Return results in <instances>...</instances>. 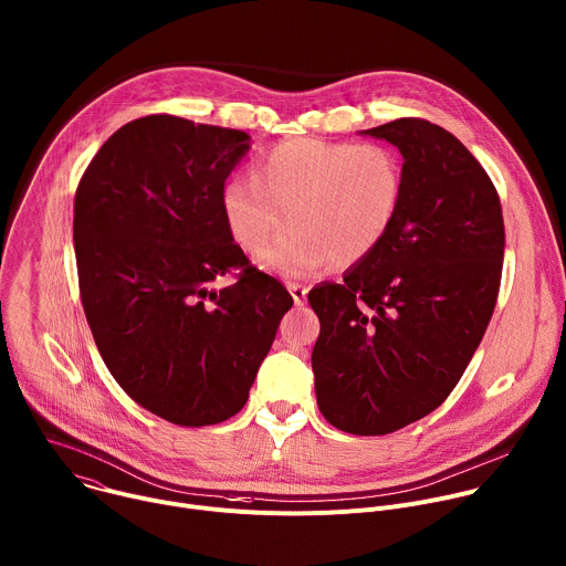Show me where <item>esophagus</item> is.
<instances>
[{
	"mask_svg": "<svg viewBox=\"0 0 566 566\" xmlns=\"http://www.w3.org/2000/svg\"><path fill=\"white\" fill-rule=\"evenodd\" d=\"M289 291H291V295H293L295 306H304L308 289H306V286H302V284H297V282H289Z\"/></svg>",
	"mask_w": 566,
	"mask_h": 566,
	"instance_id": "esophagus-1",
	"label": "esophagus"
}]
</instances>
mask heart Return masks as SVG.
Wrapping results in <instances>:
<instances>
[{"mask_svg": "<svg viewBox=\"0 0 566 566\" xmlns=\"http://www.w3.org/2000/svg\"><path fill=\"white\" fill-rule=\"evenodd\" d=\"M405 198L398 153L380 142L293 137L271 146L255 177L235 175L222 188V216L235 244L260 253L262 266L306 275L368 260L391 235Z\"/></svg>", "mask_w": 566, "mask_h": 566, "instance_id": "1", "label": "heart"}]
</instances>
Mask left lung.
Returning <instances> with one entry per match:
<instances>
[{"instance_id":"left-lung-1","label":"left lung","mask_w":566,"mask_h":566,"mask_svg":"<svg viewBox=\"0 0 566 566\" xmlns=\"http://www.w3.org/2000/svg\"><path fill=\"white\" fill-rule=\"evenodd\" d=\"M400 148L405 198L387 242L344 284L308 293L319 317L311 364L322 416L387 436L436 411L493 315L504 222L482 164L449 130L400 117L364 130Z\"/></svg>"}]
</instances>
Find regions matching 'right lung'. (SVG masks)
<instances>
[{"label": "right lung", "instance_id": "add662e5", "mask_svg": "<svg viewBox=\"0 0 566 566\" xmlns=\"http://www.w3.org/2000/svg\"><path fill=\"white\" fill-rule=\"evenodd\" d=\"M249 139L146 115L102 144L75 193L80 295L99 355L139 407L177 427L218 424L247 405L293 306L224 224L222 188ZM218 276L234 282L216 292Z\"/></svg>", "mask_w": 566, "mask_h": 566}]
</instances>
